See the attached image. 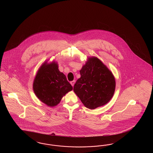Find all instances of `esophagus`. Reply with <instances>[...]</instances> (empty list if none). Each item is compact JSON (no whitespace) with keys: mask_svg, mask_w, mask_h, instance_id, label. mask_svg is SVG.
Here are the masks:
<instances>
[{"mask_svg":"<svg viewBox=\"0 0 153 153\" xmlns=\"http://www.w3.org/2000/svg\"><path fill=\"white\" fill-rule=\"evenodd\" d=\"M71 85L72 86H74V83H75V81H71Z\"/></svg>","mask_w":153,"mask_h":153,"instance_id":"34e87169","label":"esophagus"}]
</instances>
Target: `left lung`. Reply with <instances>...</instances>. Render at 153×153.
I'll list each match as a JSON object with an SVG mask.
<instances>
[{
  "mask_svg": "<svg viewBox=\"0 0 153 153\" xmlns=\"http://www.w3.org/2000/svg\"><path fill=\"white\" fill-rule=\"evenodd\" d=\"M79 72L81 77L74 84V91L85 107L94 109L109 102L114 93L116 81L101 60L96 57L89 58Z\"/></svg>",
  "mask_w": 153,
  "mask_h": 153,
  "instance_id": "left-lung-1",
  "label": "left lung"
}]
</instances>
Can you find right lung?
<instances>
[{"instance_id": "1", "label": "right lung", "mask_w": 153, "mask_h": 153, "mask_svg": "<svg viewBox=\"0 0 153 153\" xmlns=\"http://www.w3.org/2000/svg\"><path fill=\"white\" fill-rule=\"evenodd\" d=\"M34 93L42 102L53 107L59 103L65 94L73 88L55 62L42 65L33 83Z\"/></svg>"}]
</instances>
